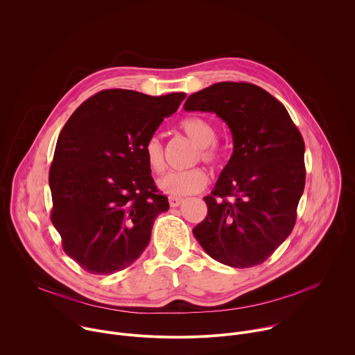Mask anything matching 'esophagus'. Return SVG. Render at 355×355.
I'll return each mask as SVG.
<instances>
[{
	"label": "esophagus",
	"instance_id": "esophagus-1",
	"mask_svg": "<svg viewBox=\"0 0 355 355\" xmlns=\"http://www.w3.org/2000/svg\"><path fill=\"white\" fill-rule=\"evenodd\" d=\"M182 202H183V198H182V197H173V196L169 197V205L173 207V208H175V207H179Z\"/></svg>",
	"mask_w": 355,
	"mask_h": 355
}]
</instances>
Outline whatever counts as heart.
<instances>
[{
  "label": "heart",
  "mask_w": 355,
  "mask_h": 355,
  "mask_svg": "<svg viewBox=\"0 0 355 355\" xmlns=\"http://www.w3.org/2000/svg\"><path fill=\"white\" fill-rule=\"evenodd\" d=\"M182 132L198 146V153L202 161L216 162L220 157L219 147L214 143L216 139V130L211 122L204 118L191 116L180 123ZM144 154L150 169L154 173H162L165 169L164 147L159 139L151 137L146 147ZM208 183V175L202 168H191L187 171L168 172L158 180V187L173 197H182L198 193Z\"/></svg>",
  "instance_id": "b5f03b06"
}]
</instances>
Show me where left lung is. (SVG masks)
Masks as SVG:
<instances>
[{"mask_svg": "<svg viewBox=\"0 0 355 355\" xmlns=\"http://www.w3.org/2000/svg\"><path fill=\"white\" fill-rule=\"evenodd\" d=\"M183 108L216 114L233 139V154L204 197L208 215L193 234L220 263L259 265L294 227L305 186L304 140L283 104L251 83H215Z\"/></svg>", "mask_w": 355, "mask_h": 355, "instance_id": "obj_1", "label": "left lung"}]
</instances>
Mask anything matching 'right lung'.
I'll return each instance as SVG.
<instances>
[{"instance_id": "obj_1", "label": "right lung", "mask_w": 355, "mask_h": 355, "mask_svg": "<svg viewBox=\"0 0 355 355\" xmlns=\"http://www.w3.org/2000/svg\"><path fill=\"white\" fill-rule=\"evenodd\" d=\"M184 98L104 90L62 128L49 176L51 222L65 252L85 270L119 272L148 245L154 220L169 202L157 190L144 147Z\"/></svg>"}]
</instances>
